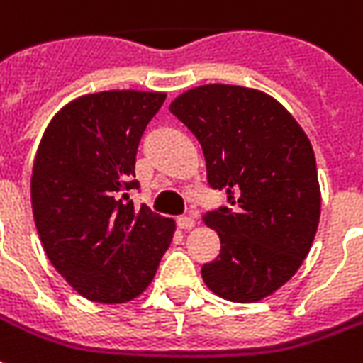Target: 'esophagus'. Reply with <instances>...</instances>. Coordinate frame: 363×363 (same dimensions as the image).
<instances>
[{"mask_svg": "<svg viewBox=\"0 0 363 363\" xmlns=\"http://www.w3.org/2000/svg\"><path fill=\"white\" fill-rule=\"evenodd\" d=\"M177 224H179L181 230H192V228L196 225V220H194L192 216H181L179 220H177Z\"/></svg>", "mask_w": 363, "mask_h": 363, "instance_id": "34e87169", "label": "esophagus"}]
</instances>
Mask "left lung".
I'll list each match as a JSON object with an SVG mask.
<instances>
[{
	"instance_id": "8db88e82",
	"label": "left lung",
	"mask_w": 363,
	"mask_h": 363,
	"mask_svg": "<svg viewBox=\"0 0 363 363\" xmlns=\"http://www.w3.org/2000/svg\"><path fill=\"white\" fill-rule=\"evenodd\" d=\"M169 110L196 135L210 186L232 204L202 218L222 243L202 267L206 287L232 303L273 295L303 265L320 220L305 129L273 96L245 86H196Z\"/></svg>"
}]
</instances>
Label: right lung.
Masks as SVG:
<instances>
[{
	"label": "right lung",
	"instance_id": "right-lung-1",
	"mask_svg": "<svg viewBox=\"0 0 363 363\" xmlns=\"http://www.w3.org/2000/svg\"><path fill=\"white\" fill-rule=\"evenodd\" d=\"M164 92L104 90L62 106L45 129L31 174L43 250L78 295L129 303L155 277L174 220L133 206L135 155Z\"/></svg>",
	"mask_w": 363,
	"mask_h": 363
}]
</instances>
